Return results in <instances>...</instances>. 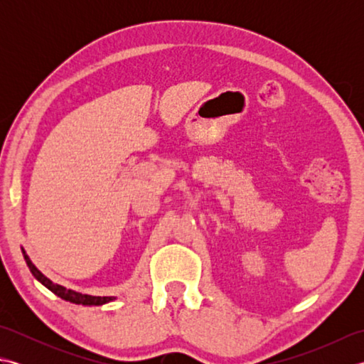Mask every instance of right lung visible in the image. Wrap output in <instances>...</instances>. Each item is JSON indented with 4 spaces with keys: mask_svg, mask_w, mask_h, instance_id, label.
<instances>
[{
    "mask_svg": "<svg viewBox=\"0 0 364 364\" xmlns=\"http://www.w3.org/2000/svg\"><path fill=\"white\" fill-rule=\"evenodd\" d=\"M21 252H23V257H25L26 264H28V267L31 270V274H33L37 278V280L45 286V288H48L53 294H56L58 297L72 301V304H78V305H103V304H106V301L114 300V297H97V296H87V294H80V292H75L72 289H67V288H64V286H60V284L53 283L51 280H48V278H46L41 272V270H38L33 264V262H31L25 250H21Z\"/></svg>",
    "mask_w": 364,
    "mask_h": 364,
    "instance_id": "obj_1",
    "label": "right lung"
}]
</instances>
